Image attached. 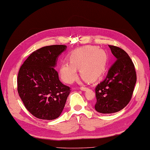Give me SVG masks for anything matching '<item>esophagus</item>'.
<instances>
[{"instance_id": "1", "label": "esophagus", "mask_w": 150, "mask_h": 150, "mask_svg": "<svg viewBox=\"0 0 150 150\" xmlns=\"http://www.w3.org/2000/svg\"><path fill=\"white\" fill-rule=\"evenodd\" d=\"M87 89V87H80V90H81V91H86V89Z\"/></svg>"}]
</instances>
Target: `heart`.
<instances>
[{"label": "heart", "mask_w": 150, "mask_h": 150, "mask_svg": "<svg viewBox=\"0 0 150 150\" xmlns=\"http://www.w3.org/2000/svg\"><path fill=\"white\" fill-rule=\"evenodd\" d=\"M70 61L61 64L59 74L64 82L71 83L80 74L88 81H94L105 71L107 64L106 52L96 46H85L74 50L69 55Z\"/></svg>", "instance_id": "heart-1"}]
</instances>
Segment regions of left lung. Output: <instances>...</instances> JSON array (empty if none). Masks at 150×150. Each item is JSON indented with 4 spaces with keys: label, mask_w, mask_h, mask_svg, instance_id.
I'll return each mask as SVG.
<instances>
[{
    "label": "left lung",
    "mask_w": 150,
    "mask_h": 150,
    "mask_svg": "<svg viewBox=\"0 0 150 150\" xmlns=\"http://www.w3.org/2000/svg\"><path fill=\"white\" fill-rule=\"evenodd\" d=\"M109 47L117 59L95 89V110L105 114L118 112L128 105L137 80L135 67L127 53L117 46Z\"/></svg>",
    "instance_id": "obj_1"
}]
</instances>
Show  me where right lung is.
Wrapping results in <instances>:
<instances>
[{"instance_id": "obj_1", "label": "right lung", "mask_w": 150, "mask_h": 150, "mask_svg": "<svg viewBox=\"0 0 150 150\" xmlns=\"http://www.w3.org/2000/svg\"><path fill=\"white\" fill-rule=\"evenodd\" d=\"M64 45L45 46L30 54L18 75V92L25 108L34 117L54 120L59 117L70 93L60 82L54 68Z\"/></svg>"}]
</instances>
